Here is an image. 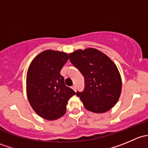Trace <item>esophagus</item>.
<instances>
[{
	"label": "esophagus",
	"instance_id": "34e87169",
	"mask_svg": "<svg viewBox=\"0 0 148 148\" xmlns=\"http://www.w3.org/2000/svg\"><path fill=\"white\" fill-rule=\"evenodd\" d=\"M71 88H72V89H74V91H76V89H77V87H76V86H75V85H74V86H71Z\"/></svg>",
	"mask_w": 148,
	"mask_h": 148
}]
</instances>
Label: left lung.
Wrapping results in <instances>:
<instances>
[{
  "mask_svg": "<svg viewBox=\"0 0 148 148\" xmlns=\"http://www.w3.org/2000/svg\"><path fill=\"white\" fill-rule=\"evenodd\" d=\"M71 63L84 77L83 92H77L84 107L95 113L109 111L117 102L122 79L117 66L104 53L93 48L69 53Z\"/></svg>",
  "mask_w": 148,
  "mask_h": 148,
  "instance_id": "obj_1",
  "label": "left lung"
}]
</instances>
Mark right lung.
<instances>
[{
	"mask_svg": "<svg viewBox=\"0 0 148 148\" xmlns=\"http://www.w3.org/2000/svg\"><path fill=\"white\" fill-rule=\"evenodd\" d=\"M69 56L66 53L46 50L37 55L26 75V93L37 114L47 120L60 118L66 111L68 100L76 94L64 84L60 74Z\"/></svg>",
	"mask_w": 148,
	"mask_h": 148,
	"instance_id": "right-lung-1",
	"label": "right lung"
}]
</instances>
